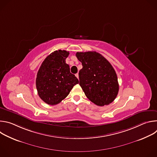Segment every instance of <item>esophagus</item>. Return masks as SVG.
<instances>
[{"label":"esophagus","mask_w":157,"mask_h":157,"mask_svg":"<svg viewBox=\"0 0 157 157\" xmlns=\"http://www.w3.org/2000/svg\"><path fill=\"white\" fill-rule=\"evenodd\" d=\"M75 76L77 77V78L79 79V75H78V73H77V74H76L75 75Z\"/></svg>","instance_id":"esophagus-1"}]
</instances>
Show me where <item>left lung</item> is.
<instances>
[{"instance_id": "1", "label": "left lung", "mask_w": 157, "mask_h": 157, "mask_svg": "<svg viewBox=\"0 0 157 157\" xmlns=\"http://www.w3.org/2000/svg\"><path fill=\"white\" fill-rule=\"evenodd\" d=\"M76 56L82 65L79 73V85L86 96L99 106L113 102L119 89L113 66L96 52H77Z\"/></svg>"}]
</instances>
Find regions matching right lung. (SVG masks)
Wrapping results in <instances>:
<instances>
[{"instance_id": "obj_1", "label": "right lung", "mask_w": 157, "mask_h": 157, "mask_svg": "<svg viewBox=\"0 0 157 157\" xmlns=\"http://www.w3.org/2000/svg\"><path fill=\"white\" fill-rule=\"evenodd\" d=\"M70 53L56 50L49 55L41 64L37 73L36 86L39 97L49 105H56L70 94L73 86L79 83L70 73L66 63Z\"/></svg>"}]
</instances>
